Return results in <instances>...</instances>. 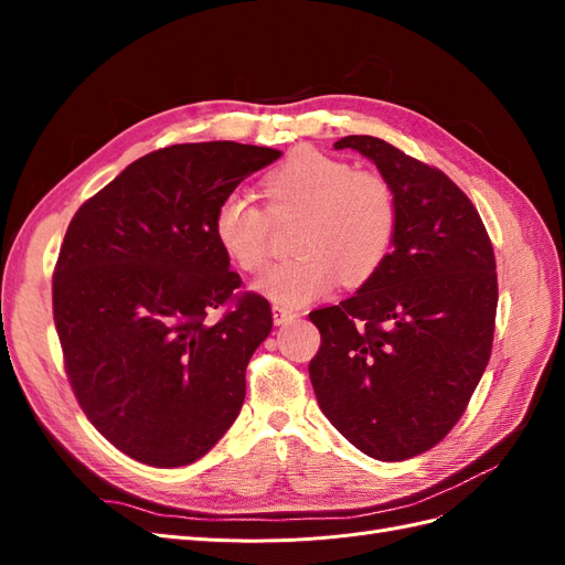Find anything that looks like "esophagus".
<instances>
[{
	"instance_id": "1",
	"label": "esophagus",
	"mask_w": 565,
	"mask_h": 565,
	"mask_svg": "<svg viewBox=\"0 0 565 565\" xmlns=\"http://www.w3.org/2000/svg\"><path fill=\"white\" fill-rule=\"evenodd\" d=\"M297 313L292 309H285V306H273V322L276 324H287L289 320H295Z\"/></svg>"
}]
</instances>
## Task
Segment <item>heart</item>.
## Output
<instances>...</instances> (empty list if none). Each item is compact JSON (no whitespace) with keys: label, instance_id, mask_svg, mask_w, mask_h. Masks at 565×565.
Listing matches in <instances>:
<instances>
[{"label":"heart","instance_id":"obj_1","mask_svg":"<svg viewBox=\"0 0 565 565\" xmlns=\"http://www.w3.org/2000/svg\"><path fill=\"white\" fill-rule=\"evenodd\" d=\"M266 212L249 195L233 191L214 212V237L245 273L268 259V218L299 216L289 249L297 256L270 266L256 289L280 306L311 303L337 287L361 285L380 270L398 226L388 181L353 169L347 160L299 150L264 179Z\"/></svg>","mask_w":565,"mask_h":565}]
</instances>
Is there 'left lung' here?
Returning a JSON list of instances; mask_svg holds the SVG:
<instances>
[{
	"instance_id": "8db88e82",
	"label": "left lung",
	"mask_w": 565,
	"mask_h": 565,
	"mask_svg": "<svg viewBox=\"0 0 565 565\" xmlns=\"http://www.w3.org/2000/svg\"><path fill=\"white\" fill-rule=\"evenodd\" d=\"M398 207L393 249L361 289L309 313L318 405L367 457L401 461L448 436L490 361L498 273L471 200L436 167L374 136H344Z\"/></svg>"
}]
</instances>
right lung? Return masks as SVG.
Here are the masks:
<instances>
[{
  "instance_id": "1",
  "label": "right lung",
  "mask_w": 565,
  "mask_h": 565,
  "mask_svg": "<svg viewBox=\"0 0 565 565\" xmlns=\"http://www.w3.org/2000/svg\"><path fill=\"white\" fill-rule=\"evenodd\" d=\"M280 150L179 143L131 162L73 216L54 270V322L84 415L150 467L207 455L245 401L273 328L214 237V212ZM228 305L212 321L209 313Z\"/></svg>"
}]
</instances>
